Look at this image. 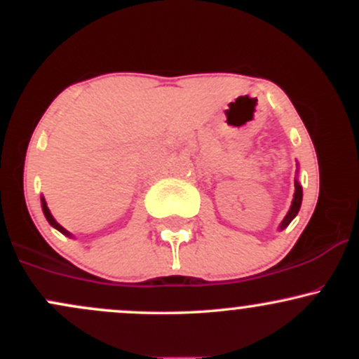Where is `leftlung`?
Segmentation results:
<instances>
[{"label":"left lung","mask_w":359,"mask_h":359,"mask_svg":"<svg viewBox=\"0 0 359 359\" xmlns=\"http://www.w3.org/2000/svg\"><path fill=\"white\" fill-rule=\"evenodd\" d=\"M300 204H302V185L299 184V180L295 179V192H294V199H292V205H290V209H288V212H287V216L283 217V221L280 222V226H278V229L280 231H282V229H285L288 224H290L292 222V219H294L295 216H297V212H299V209H300Z\"/></svg>","instance_id":"obj_1"}]
</instances>
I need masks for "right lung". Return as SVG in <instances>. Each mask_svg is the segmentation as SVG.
I'll use <instances>...</instances> for the list:
<instances>
[{"label":"right lung","instance_id":"1","mask_svg":"<svg viewBox=\"0 0 359 359\" xmlns=\"http://www.w3.org/2000/svg\"><path fill=\"white\" fill-rule=\"evenodd\" d=\"M42 211H43V214H45V217H47V221H48V224L52 226V228H55L57 231H60L62 234H65V236H69V238H72V234L67 231V229L65 228H62V226L59 224V222H57L55 219H53V216H52V212H50V209H48V205H47V203H45V199H43V196H42Z\"/></svg>","mask_w":359,"mask_h":359}]
</instances>
